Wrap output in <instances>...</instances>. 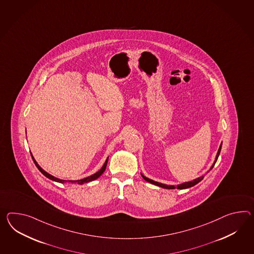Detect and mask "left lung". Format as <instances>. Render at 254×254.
<instances>
[{
    "instance_id": "left-lung-1",
    "label": "left lung",
    "mask_w": 254,
    "mask_h": 254,
    "mask_svg": "<svg viewBox=\"0 0 254 254\" xmlns=\"http://www.w3.org/2000/svg\"><path fill=\"white\" fill-rule=\"evenodd\" d=\"M221 147H222V143H221V144H220V146H219V149L217 150L216 159H215L214 163L212 164V166L210 167V170L213 169L214 165H215V163L217 162V158H218V156L220 154ZM210 170H209V171H210ZM209 171H208V172H209ZM208 172H207V173H208ZM141 176H142L143 179L145 180V181H147V182H149L150 184H152V185H154V186H160V187H162V188H165V189H175V188H177V189H186V188H190V187H192V186H195V185L198 184L201 180L204 178V176H201V177L196 178V179L192 180V181H190V182H186V183H183V184H181V185H177V186H168V185H164V184H161V183L155 182L153 180L149 179V178H147L146 176H144L142 173H141Z\"/></svg>"
}]
</instances>
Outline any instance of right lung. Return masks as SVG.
<instances>
[{
    "label": "right lung",
    "instance_id": "obj_1",
    "mask_svg": "<svg viewBox=\"0 0 254 254\" xmlns=\"http://www.w3.org/2000/svg\"><path fill=\"white\" fill-rule=\"evenodd\" d=\"M32 159H33V161L35 162V164H36V166H37V169L41 172V173H43L44 175L47 177V178H49V179L52 180V181H55V182H58V183H61V184H65V183H70V184H78V185H83V184H86V183H89V182H92L93 180H96L97 178H99L100 176L104 173V172L105 171V168H106V165H107V161H108V157H107V159H106V161H105V163H104V165H103V167L100 169L99 171L97 172V173H94L93 175H90V176H88L86 178H83V179L81 180H77V181H66V180H62L59 179V178H56V177H54L53 175H51L50 173H47L46 171H44L42 168L40 167L39 165H38V163H37V161L35 160V158L33 157V155H32Z\"/></svg>",
    "mask_w": 254,
    "mask_h": 254
}]
</instances>
